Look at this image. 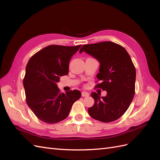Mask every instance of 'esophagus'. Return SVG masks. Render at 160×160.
<instances>
[{
  "label": "esophagus",
  "instance_id": "esophagus-1",
  "mask_svg": "<svg viewBox=\"0 0 160 160\" xmlns=\"http://www.w3.org/2000/svg\"><path fill=\"white\" fill-rule=\"evenodd\" d=\"M81 95H82V96H83V97H88L89 95V93H88V92H86V91H83V92H82Z\"/></svg>",
  "mask_w": 160,
  "mask_h": 160
}]
</instances>
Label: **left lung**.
<instances>
[{
	"instance_id": "obj_1",
	"label": "left lung",
	"mask_w": 160,
	"mask_h": 160,
	"mask_svg": "<svg viewBox=\"0 0 160 160\" xmlns=\"http://www.w3.org/2000/svg\"><path fill=\"white\" fill-rule=\"evenodd\" d=\"M85 52L100 62L97 87L107 91V95L92 92L95 103L88 109L89 115L100 122L109 123L125 113L135 94L136 71L127 51L111 41L83 45L79 53Z\"/></svg>"
}]
</instances>
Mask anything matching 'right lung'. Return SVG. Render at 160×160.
I'll return each instance as SVG.
<instances>
[{"mask_svg": "<svg viewBox=\"0 0 160 160\" xmlns=\"http://www.w3.org/2000/svg\"><path fill=\"white\" fill-rule=\"evenodd\" d=\"M81 47L47 46L28 61L23 80L26 101L42 122L56 123L65 119L81 98L78 90L61 93L57 84L61 76L69 73L71 59Z\"/></svg>", "mask_w": 160, "mask_h": 160, "instance_id": "add662e5", "label": "right lung"}]
</instances>
